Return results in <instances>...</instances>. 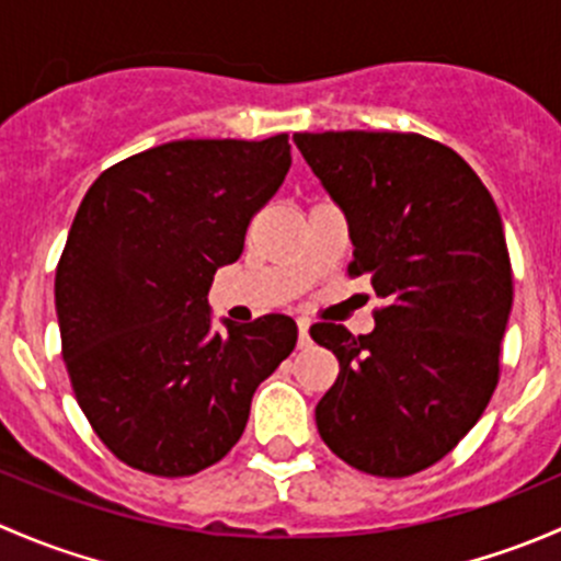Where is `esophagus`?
I'll return each mask as SVG.
<instances>
[{"instance_id": "34e87169", "label": "esophagus", "mask_w": 561, "mask_h": 561, "mask_svg": "<svg viewBox=\"0 0 561 561\" xmlns=\"http://www.w3.org/2000/svg\"><path fill=\"white\" fill-rule=\"evenodd\" d=\"M312 344V339H309V320H298V347H309Z\"/></svg>"}]
</instances>
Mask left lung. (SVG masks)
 <instances>
[{
	"label": "left lung",
	"mask_w": 561,
	"mask_h": 561,
	"mask_svg": "<svg viewBox=\"0 0 561 561\" xmlns=\"http://www.w3.org/2000/svg\"><path fill=\"white\" fill-rule=\"evenodd\" d=\"M347 219L350 274L386 307L353 336L317 322L339 360L317 404L322 443L350 467L407 478L461 443L500 380L513 274L494 197L448 146L415 133H296Z\"/></svg>",
	"instance_id": "obj_1"
}]
</instances>
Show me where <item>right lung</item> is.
I'll return each mask as SVG.
<instances>
[{"mask_svg":"<svg viewBox=\"0 0 561 561\" xmlns=\"http://www.w3.org/2000/svg\"><path fill=\"white\" fill-rule=\"evenodd\" d=\"M290 162L287 135L171 140L107 168L78 206L54 285L61 355L83 415L129 467L184 478L217 463L296 347L293 317L214 331L208 307Z\"/></svg>","mask_w":561,"mask_h":561,"instance_id":"1","label":"right lung"}]
</instances>
